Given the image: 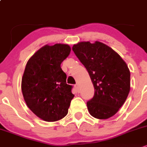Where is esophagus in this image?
Masks as SVG:
<instances>
[{
  "instance_id": "esophagus-1",
  "label": "esophagus",
  "mask_w": 147,
  "mask_h": 147,
  "mask_svg": "<svg viewBox=\"0 0 147 147\" xmlns=\"http://www.w3.org/2000/svg\"><path fill=\"white\" fill-rule=\"evenodd\" d=\"M75 87H76V90H79V88H80V85H79V84H75Z\"/></svg>"
}]
</instances>
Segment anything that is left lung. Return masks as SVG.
I'll return each mask as SVG.
<instances>
[{"label": "left lung", "mask_w": 147, "mask_h": 147, "mask_svg": "<svg viewBox=\"0 0 147 147\" xmlns=\"http://www.w3.org/2000/svg\"><path fill=\"white\" fill-rule=\"evenodd\" d=\"M72 49L87 70L95 95L87 103L90 115L109 119L119 111L130 89V73L127 64L111 47L100 41H82Z\"/></svg>", "instance_id": "obj_1"}]
</instances>
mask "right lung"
<instances>
[{"label":"right lung","mask_w":147,"mask_h":147,"mask_svg":"<svg viewBox=\"0 0 147 147\" xmlns=\"http://www.w3.org/2000/svg\"><path fill=\"white\" fill-rule=\"evenodd\" d=\"M68 44H48L28 60L22 78V92L30 109L46 122H55L67 115L74 95L67 84L60 64L69 55Z\"/></svg>","instance_id":"obj_1"}]
</instances>
